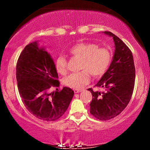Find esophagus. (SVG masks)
<instances>
[{
  "instance_id": "1",
  "label": "esophagus",
  "mask_w": 150,
  "mask_h": 150,
  "mask_svg": "<svg viewBox=\"0 0 150 150\" xmlns=\"http://www.w3.org/2000/svg\"><path fill=\"white\" fill-rule=\"evenodd\" d=\"M82 92V89H74V92L75 93H79Z\"/></svg>"
}]
</instances>
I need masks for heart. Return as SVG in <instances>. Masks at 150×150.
<instances>
[{"instance_id":"obj_1","label":"heart","mask_w":150,"mask_h":150,"mask_svg":"<svg viewBox=\"0 0 150 150\" xmlns=\"http://www.w3.org/2000/svg\"><path fill=\"white\" fill-rule=\"evenodd\" d=\"M68 53L74 58L80 59L79 73L70 74L63 80L65 85L73 89L83 87L90 80V74L94 77H101L106 73L111 62V51L107 48L99 47L90 42H80L68 49ZM67 60L59 56L55 61L56 71L65 75L68 71Z\"/></svg>"}]
</instances>
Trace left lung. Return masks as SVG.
<instances>
[{"instance_id":"8db88e82","label":"left lung","mask_w":150,"mask_h":150,"mask_svg":"<svg viewBox=\"0 0 150 150\" xmlns=\"http://www.w3.org/2000/svg\"><path fill=\"white\" fill-rule=\"evenodd\" d=\"M104 34L112 37L115 44L113 61L96 86L103 92H94L90 113L97 119L107 120L119 115L130 102L135 80V68L130 49L121 39L111 32Z\"/></svg>"}]
</instances>
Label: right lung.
Instances as JSON below:
<instances>
[{"instance_id":"obj_1","label":"right lung","mask_w":150,"mask_h":150,"mask_svg":"<svg viewBox=\"0 0 150 150\" xmlns=\"http://www.w3.org/2000/svg\"><path fill=\"white\" fill-rule=\"evenodd\" d=\"M16 78L23 104L39 119L54 121L64 114L73 99L69 87L49 92L60 82L54 62L49 53L39 48L37 42L25 47L18 60Z\"/></svg>"}]
</instances>
